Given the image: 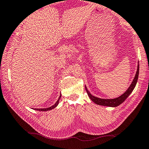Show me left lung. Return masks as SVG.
<instances>
[{
	"mask_svg": "<svg viewBox=\"0 0 149 149\" xmlns=\"http://www.w3.org/2000/svg\"><path fill=\"white\" fill-rule=\"evenodd\" d=\"M139 65H138V68H137V71L136 73V75H135V77L132 84H130V87L128 88L127 90L126 91L124 94L118 97H116V98L114 99H101L98 98V97H96L94 96H92V94H90V92H88L87 88L85 86L86 92L88 95V96L90 97V98L92 100V101L94 102L95 104H97V105H101V106H110V107H116V106H119L120 104H121L123 102L125 101V100L127 98L128 96L131 94V92L134 90L135 86H136L137 80H138L139 77Z\"/></svg>",
	"mask_w": 149,
	"mask_h": 149,
	"instance_id": "left-lung-1",
	"label": "left lung"
}]
</instances>
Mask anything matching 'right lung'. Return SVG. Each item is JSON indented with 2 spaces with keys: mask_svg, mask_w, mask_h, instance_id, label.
Returning a JSON list of instances; mask_svg holds the SVG:
<instances>
[{
  "mask_svg": "<svg viewBox=\"0 0 149 149\" xmlns=\"http://www.w3.org/2000/svg\"><path fill=\"white\" fill-rule=\"evenodd\" d=\"M60 97H61V95H60V96H59V99H58V100H57V102H56V103H55L54 105H53L52 106H51V107H49V108H39V109H38V108H36V109H35V110H39V111H47V110H52V109H53V108H55V107H56V106L58 105V104H59V99H60Z\"/></svg>",
  "mask_w": 149,
  "mask_h": 149,
  "instance_id": "right-lung-1",
  "label": "right lung"
}]
</instances>
